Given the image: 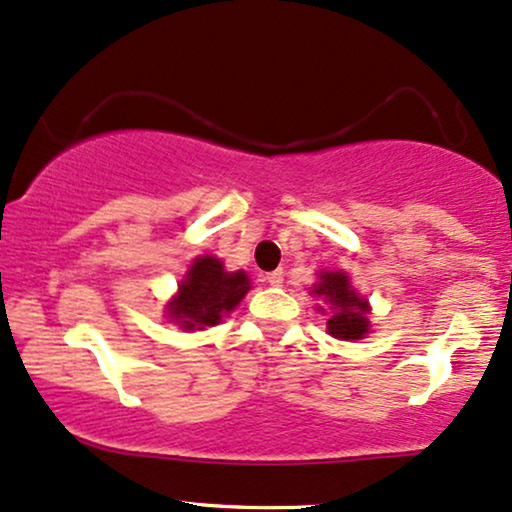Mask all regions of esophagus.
<instances>
[{"instance_id":"esophagus-1","label":"esophagus","mask_w":512,"mask_h":512,"mask_svg":"<svg viewBox=\"0 0 512 512\" xmlns=\"http://www.w3.org/2000/svg\"><path fill=\"white\" fill-rule=\"evenodd\" d=\"M266 280H268L273 287H282V282H285V273H282V268L270 270V273L266 275Z\"/></svg>"}]
</instances>
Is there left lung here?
Wrapping results in <instances>:
<instances>
[{
    "label": "left lung",
    "mask_w": 512,
    "mask_h": 512,
    "mask_svg": "<svg viewBox=\"0 0 512 512\" xmlns=\"http://www.w3.org/2000/svg\"><path fill=\"white\" fill-rule=\"evenodd\" d=\"M318 277L320 282L313 285L311 294L323 296L327 301V311H330L327 332H330L334 339H344V342L363 339L370 330L368 299H363V296L351 287L349 275L342 273V270H325V273H320ZM318 308L325 313L323 306Z\"/></svg>",
    "instance_id": "obj_1"
}]
</instances>
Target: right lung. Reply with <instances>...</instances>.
Returning a JSON list of instances; mask_svg holds the SVG:
<instances>
[{"instance_id": "1", "label": "right lung", "mask_w": 512, "mask_h": 512, "mask_svg": "<svg viewBox=\"0 0 512 512\" xmlns=\"http://www.w3.org/2000/svg\"><path fill=\"white\" fill-rule=\"evenodd\" d=\"M249 289L251 282L244 270L227 273L216 256H199L180 282L178 294L168 301L166 313L170 323H178L182 330H204L235 311Z\"/></svg>"}]
</instances>
